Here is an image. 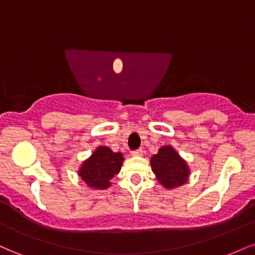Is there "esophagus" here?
<instances>
[{
  "label": "esophagus",
  "instance_id": "1",
  "mask_svg": "<svg viewBox=\"0 0 255 255\" xmlns=\"http://www.w3.org/2000/svg\"><path fill=\"white\" fill-rule=\"evenodd\" d=\"M131 156H141L142 154V148H137V150H134L130 152Z\"/></svg>",
  "mask_w": 255,
  "mask_h": 255
}]
</instances>
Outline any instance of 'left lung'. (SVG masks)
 Segmentation results:
<instances>
[{"instance_id":"left-lung-1","label":"left lung","mask_w":255,"mask_h":255,"mask_svg":"<svg viewBox=\"0 0 255 255\" xmlns=\"http://www.w3.org/2000/svg\"><path fill=\"white\" fill-rule=\"evenodd\" d=\"M151 166L157 180L165 188H175L188 180V165L171 146L160 147L158 153L151 158Z\"/></svg>"}]
</instances>
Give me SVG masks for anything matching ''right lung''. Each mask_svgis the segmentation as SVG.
Masks as SVG:
<instances>
[{
  "instance_id": "right-lung-1",
  "label": "right lung",
  "mask_w": 255,
  "mask_h": 255,
  "mask_svg": "<svg viewBox=\"0 0 255 255\" xmlns=\"http://www.w3.org/2000/svg\"><path fill=\"white\" fill-rule=\"evenodd\" d=\"M122 162V153H116L107 146H101L83 163L79 170V176L89 187L105 189L110 186L111 178L119 174Z\"/></svg>"
}]
</instances>
